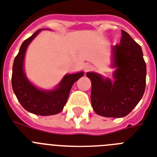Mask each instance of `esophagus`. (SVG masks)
<instances>
[{
  "label": "esophagus",
  "mask_w": 157,
  "mask_h": 157,
  "mask_svg": "<svg viewBox=\"0 0 157 157\" xmlns=\"http://www.w3.org/2000/svg\"><path fill=\"white\" fill-rule=\"evenodd\" d=\"M94 69V66L90 65V64H86V66H85V71L87 72V71H90L91 70H93Z\"/></svg>",
  "instance_id": "obj_1"
}]
</instances>
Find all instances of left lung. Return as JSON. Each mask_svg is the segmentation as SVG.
I'll return each instance as SVG.
<instances>
[{
	"label": "left lung",
	"instance_id": "8db88e82",
	"mask_svg": "<svg viewBox=\"0 0 157 157\" xmlns=\"http://www.w3.org/2000/svg\"><path fill=\"white\" fill-rule=\"evenodd\" d=\"M120 45L112 46L113 81L96 72H87L90 79L91 104L94 111L105 117H123L139 103L146 86L147 67L141 46L121 30Z\"/></svg>",
	"mask_w": 157,
	"mask_h": 157
}]
</instances>
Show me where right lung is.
Instances as JSON below:
<instances>
[{
  "instance_id": "right-lung-1",
  "label": "right lung",
  "mask_w": 157,
  "mask_h": 157,
  "mask_svg": "<svg viewBox=\"0 0 157 157\" xmlns=\"http://www.w3.org/2000/svg\"><path fill=\"white\" fill-rule=\"evenodd\" d=\"M40 31L41 29L36 31L21 45L19 52L13 61L11 81L13 92L24 109L36 115L50 116L58 114L63 109L71 86L83 76L84 72L67 74L57 88L53 90H43L33 86L26 76L23 61L28 45Z\"/></svg>"
}]
</instances>
